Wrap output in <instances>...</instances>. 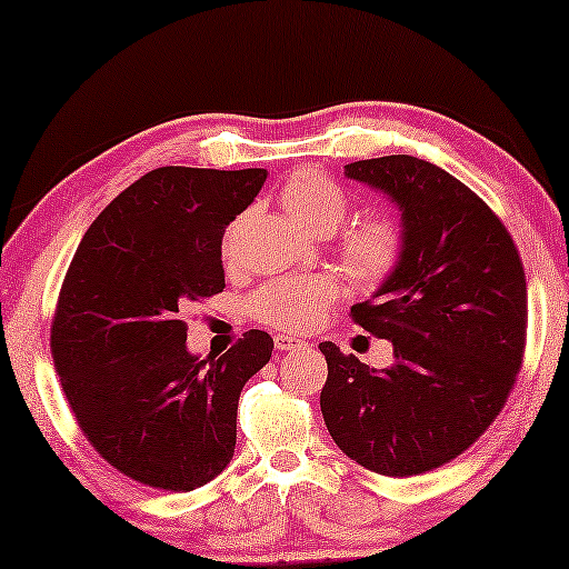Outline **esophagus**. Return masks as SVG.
<instances>
[{
    "mask_svg": "<svg viewBox=\"0 0 569 569\" xmlns=\"http://www.w3.org/2000/svg\"><path fill=\"white\" fill-rule=\"evenodd\" d=\"M273 342H276V350H281V353H286V350H307L309 348L307 340L291 338V335H276Z\"/></svg>",
    "mask_w": 569,
    "mask_h": 569,
    "instance_id": "34e87169",
    "label": "esophagus"
}]
</instances>
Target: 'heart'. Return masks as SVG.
Here are the masks:
<instances>
[{
  "label": "heart",
  "instance_id": "obj_1",
  "mask_svg": "<svg viewBox=\"0 0 569 569\" xmlns=\"http://www.w3.org/2000/svg\"><path fill=\"white\" fill-rule=\"evenodd\" d=\"M283 206L296 221L317 234H330L348 219L350 196L330 174L319 170L299 172L286 182ZM407 237L402 223L391 216H373L350 227L340 239V260L348 276L361 286H379L395 273L405 258ZM231 250V231L223 239V254ZM340 283L332 276L281 278L262 286L250 299L254 319L278 330H309L325 309L338 299Z\"/></svg>",
  "mask_w": 569,
  "mask_h": 569
}]
</instances>
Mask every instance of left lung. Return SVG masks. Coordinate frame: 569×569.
Wrapping results in <instances>:
<instances>
[{
    "label": "left lung",
    "mask_w": 569,
    "mask_h": 569,
    "mask_svg": "<svg viewBox=\"0 0 569 569\" xmlns=\"http://www.w3.org/2000/svg\"><path fill=\"white\" fill-rule=\"evenodd\" d=\"M346 174L399 206L407 247L379 291L350 307L356 325L391 340L395 363L373 371L319 342L325 426L376 475H426L467 451L516 387L528 325L523 262L492 208L426 159H361Z\"/></svg>",
    "instance_id": "left-lung-1"
}]
</instances>
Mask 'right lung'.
I'll return each instance as SVG.
<instances>
[{"mask_svg":"<svg viewBox=\"0 0 569 569\" xmlns=\"http://www.w3.org/2000/svg\"><path fill=\"white\" fill-rule=\"evenodd\" d=\"M266 178L151 170L92 221L63 278L51 322L63 395L94 451L136 482L190 492L234 456L239 395L273 338L250 330L201 361L182 311L223 291V229Z\"/></svg>","mask_w":569,"mask_h":569,"instance_id":"1","label":"right lung"}]
</instances>
